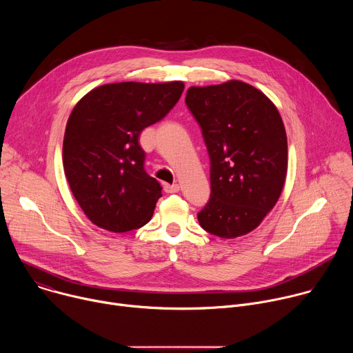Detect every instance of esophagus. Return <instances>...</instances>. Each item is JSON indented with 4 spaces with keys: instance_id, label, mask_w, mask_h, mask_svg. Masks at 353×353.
<instances>
[{
    "instance_id": "1",
    "label": "esophagus",
    "mask_w": 353,
    "mask_h": 353,
    "mask_svg": "<svg viewBox=\"0 0 353 353\" xmlns=\"http://www.w3.org/2000/svg\"><path fill=\"white\" fill-rule=\"evenodd\" d=\"M165 191L169 194H174L180 191V185L179 184H165Z\"/></svg>"
}]
</instances>
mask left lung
Wrapping results in <instances>:
<instances>
[{
	"label": "left lung",
	"instance_id": "8db88e82",
	"mask_svg": "<svg viewBox=\"0 0 353 353\" xmlns=\"http://www.w3.org/2000/svg\"><path fill=\"white\" fill-rule=\"evenodd\" d=\"M185 105L211 162V198L198 222L222 239L247 234L274 208L285 184L288 139L281 114L261 90L236 79L191 86Z\"/></svg>",
	"mask_w": 353,
	"mask_h": 353
}]
</instances>
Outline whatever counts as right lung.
I'll return each mask as SVG.
<instances>
[{
  "label": "right lung",
  "instance_id": "1",
  "mask_svg": "<svg viewBox=\"0 0 353 353\" xmlns=\"http://www.w3.org/2000/svg\"><path fill=\"white\" fill-rule=\"evenodd\" d=\"M180 81L119 82L92 89L75 105L64 134L63 163L79 207L96 226L138 229L154 215L162 187L145 169L143 128L179 102Z\"/></svg>",
  "mask_w": 353,
  "mask_h": 353
}]
</instances>
